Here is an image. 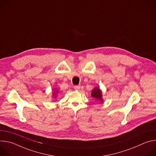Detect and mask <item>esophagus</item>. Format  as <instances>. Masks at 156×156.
Returning <instances> with one entry per match:
<instances>
[{
  "label": "esophagus",
  "mask_w": 156,
  "mask_h": 156,
  "mask_svg": "<svg viewBox=\"0 0 156 156\" xmlns=\"http://www.w3.org/2000/svg\"><path fill=\"white\" fill-rule=\"evenodd\" d=\"M80 85H76V86H74V89L75 90H79L80 89Z\"/></svg>",
  "instance_id": "34e87169"
}]
</instances>
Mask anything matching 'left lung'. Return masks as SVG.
Here are the masks:
<instances>
[{"mask_svg": "<svg viewBox=\"0 0 156 156\" xmlns=\"http://www.w3.org/2000/svg\"><path fill=\"white\" fill-rule=\"evenodd\" d=\"M91 96L93 98H95L97 101L100 102H103V98H102V91L99 87H95L91 92Z\"/></svg>", "mask_w": 156, "mask_h": 156, "instance_id": "left-lung-1", "label": "left lung"}]
</instances>
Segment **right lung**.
Returning <instances> with one entry per match:
<instances>
[{"instance_id":"right-lung-1","label":"right lung","mask_w":156,"mask_h":156,"mask_svg":"<svg viewBox=\"0 0 156 156\" xmlns=\"http://www.w3.org/2000/svg\"><path fill=\"white\" fill-rule=\"evenodd\" d=\"M59 93L58 90H57V88H54L53 90V92H52V99H56V98H57V94Z\"/></svg>"}]
</instances>
